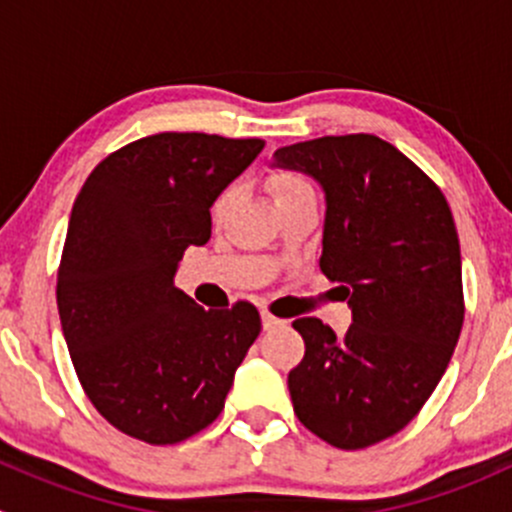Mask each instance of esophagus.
<instances>
[{
    "instance_id": "1",
    "label": "esophagus",
    "mask_w": 512,
    "mask_h": 512,
    "mask_svg": "<svg viewBox=\"0 0 512 512\" xmlns=\"http://www.w3.org/2000/svg\"><path fill=\"white\" fill-rule=\"evenodd\" d=\"M282 324H285V319H277V317H272L270 312H262V327H265L267 332H270V329L282 327Z\"/></svg>"
}]
</instances>
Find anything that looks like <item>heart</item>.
Wrapping results in <instances>:
<instances>
[{
    "mask_svg": "<svg viewBox=\"0 0 512 512\" xmlns=\"http://www.w3.org/2000/svg\"><path fill=\"white\" fill-rule=\"evenodd\" d=\"M270 190H272V195H275L277 203H280V200L294 198V195L307 193V190H312V188H309V183L302 178V175H297V173H275L270 178ZM232 203H235V188L225 190V193L220 195L218 200H215V205H213L215 218H223L227 210L232 208Z\"/></svg>",
    "mask_w": 512,
    "mask_h": 512,
    "instance_id": "heart-1",
    "label": "heart"
}]
</instances>
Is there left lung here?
<instances>
[{
  "label": "left lung",
  "mask_w": 512,
  "mask_h": 512,
  "mask_svg": "<svg viewBox=\"0 0 512 512\" xmlns=\"http://www.w3.org/2000/svg\"><path fill=\"white\" fill-rule=\"evenodd\" d=\"M275 168L324 190L319 267L339 282L352 327L294 319L304 359L289 371L294 414L344 451L399 433L438 386L463 327L461 245L438 185L369 133L275 151Z\"/></svg>",
  "instance_id": "8db88e82"
}]
</instances>
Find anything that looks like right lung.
Returning <instances> with one entry per match:
<instances>
[{
  "label": "right lung",
  "mask_w": 512,
  "mask_h": 512,
  "mask_svg": "<svg viewBox=\"0 0 512 512\" xmlns=\"http://www.w3.org/2000/svg\"><path fill=\"white\" fill-rule=\"evenodd\" d=\"M262 148L158 133L101 160L76 198L56 282L61 329L91 404L138 441L168 446L210 426L260 334L250 302L205 312L173 277Z\"/></svg>",
  "instance_id": "right-lung-1"
}]
</instances>
